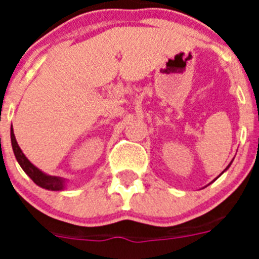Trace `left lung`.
Instances as JSON below:
<instances>
[{"instance_id": "8db88e82", "label": "left lung", "mask_w": 259, "mask_h": 259, "mask_svg": "<svg viewBox=\"0 0 259 259\" xmlns=\"http://www.w3.org/2000/svg\"><path fill=\"white\" fill-rule=\"evenodd\" d=\"M227 168H228V167H227ZM227 168H226V170H227Z\"/></svg>"}]
</instances>
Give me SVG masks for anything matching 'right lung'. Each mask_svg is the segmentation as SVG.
Instances as JSON below:
<instances>
[{
	"label": "right lung",
	"mask_w": 259,
	"mask_h": 259,
	"mask_svg": "<svg viewBox=\"0 0 259 259\" xmlns=\"http://www.w3.org/2000/svg\"><path fill=\"white\" fill-rule=\"evenodd\" d=\"M11 146H13L14 154H15V158L17 161L19 162L20 167L23 168V171L27 174V175L33 180V183L41 187V188L49 189V191H61L65 187V180L58 178V176H50L44 174L42 171H40L36 166L31 163V162L27 159V157L23 154V152L20 150L19 145H18L17 140H15V136H14L13 131V125H11Z\"/></svg>",
	"instance_id": "add662e5"
}]
</instances>
